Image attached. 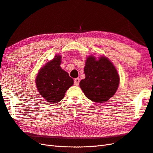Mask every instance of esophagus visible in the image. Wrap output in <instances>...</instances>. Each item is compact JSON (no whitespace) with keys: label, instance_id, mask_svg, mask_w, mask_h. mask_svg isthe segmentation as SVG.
<instances>
[{"label":"esophagus","instance_id":"obj_1","mask_svg":"<svg viewBox=\"0 0 153 153\" xmlns=\"http://www.w3.org/2000/svg\"><path fill=\"white\" fill-rule=\"evenodd\" d=\"M79 78H76V79H74V84H75V85L77 86L79 85Z\"/></svg>","mask_w":153,"mask_h":153}]
</instances>
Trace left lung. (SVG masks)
Returning <instances> with one entry per match:
<instances>
[{
    "instance_id": "obj_1",
    "label": "left lung",
    "mask_w": 153,
    "mask_h": 153,
    "mask_svg": "<svg viewBox=\"0 0 153 153\" xmlns=\"http://www.w3.org/2000/svg\"><path fill=\"white\" fill-rule=\"evenodd\" d=\"M84 71L85 78L80 81L79 86L87 98L102 103L115 95L119 85V75L107 57L89 56L85 61Z\"/></svg>"
}]
</instances>
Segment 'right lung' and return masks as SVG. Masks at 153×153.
I'll use <instances>...</instances> for the list:
<instances>
[{
    "instance_id": "obj_1",
    "label": "right lung",
    "mask_w": 153,
    "mask_h": 153,
    "mask_svg": "<svg viewBox=\"0 0 153 153\" xmlns=\"http://www.w3.org/2000/svg\"><path fill=\"white\" fill-rule=\"evenodd\" d=\"M62 56L54 58L39 70L35 83L38 91L46 101L51 104L62 101L67 90L74 84L68 72L60 67Z\"/></svg>"
}]
</instances>
